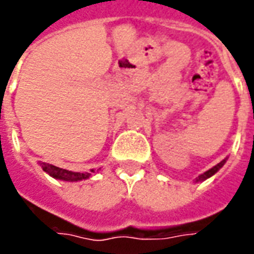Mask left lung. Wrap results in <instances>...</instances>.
<instances>
[{"instance_id":"1","label":"left lung","mask_w":254,"mask_h":254,"mask_svg":"<svg viewBox=\"0 0 254 254\" xmlns=\"http://www.w3.org/2000/svg\"><path fill=\"white\" fill-rule=\"evenodd\" d=\"M226 160H227V158L226 159H223L222 162H219L218 165H215L212 167V169H209V170H207L205 173H202V174H200V176L197 177L196 178V182H202V181H205V180H208L209 177H212L213 174H216L222 167H223V165L226 163Z\"/></svg>"}]
</instances>
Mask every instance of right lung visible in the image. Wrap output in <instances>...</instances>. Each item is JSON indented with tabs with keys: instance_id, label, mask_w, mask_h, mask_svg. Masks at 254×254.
Returning <instances> with one entry per match:
<instances>
[{
	"instance_id": "right-lung-1",
	"label": "right lung",
	"mask_w": 254,
	"mask_h": 254,
	"mask_svg": "<svg viewBox=\"0 0 254 254\" xmlns=\"http://www.w3.org/2000/svg\"><path fill=\"white\" fill-rule=\"evenodd\" d=\"M42 166L43 171L49 174L53 178L56 180H60V181H66V182H78L83 181V180H88L89 177L92 176V173H95V170L92 169L91 171H84V173H77V171H69L65 170V169H61V167H57V166L49 165V163H45L42 162L39 163ZM100 170V169H99Z\"/></svg>"
}]
</instances>
